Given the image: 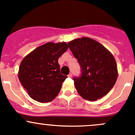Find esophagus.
I'll return each instance as SVG.
<instances>
[{"label": "esophagus", "instance_id": "obj_1", "mask_svg": "<svg viewBox=\"0 0 135 135\" xmlns=\"http://www.w3.org/2000/svg\"><path fill=\"white\" fill-rule=\"evenodd\" d=\"M68 77L72 78V77H73V74H72V73H70V74H69V75H68Z\"/></svg>", "mask_w": 135, "mask_h": 135}]
</instances>
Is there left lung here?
Segmentation results:
<instances>
[{"label": "left lung", "instance_id": "8db88e82", "mask_svg": "<svg viewBox=\"0 0 135 135\" xmlns=\"http://www.w3.org/2000/svg\"><path fill=\"white\" fill-rule=\"evenodd\" d=\"M68 45L81 67V75L73 78L78 93L91 101L107 95L118 78L116 62L111 53L87 37L75 39Z\"/></svg>", "mask_w": 135, "mask_h": 135}]
</instances>
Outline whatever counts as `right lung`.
<instances>
[{
    "mask_svg": "<svg viewBox=\"0 0 135 135\" xmlns=\"http://www.w3.org/2000/svg\"><path fill=\"white\" fill-rule=\"evenodd\" d=\"M67 49L65 42H48L35 49L21 61L19 80L32 99L48 103L59 94L67 76L61 74L58 59Z\"/></svg>",
    "mask_w": 135,
    "mask_h": 135,
    "instance_id": "add662e5",
    "label": "right lung"
}]
</instances>
